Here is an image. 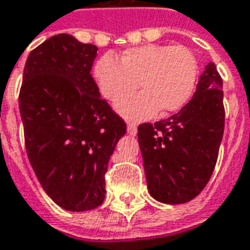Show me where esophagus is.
<instances>
[{
  "mask_svg": "<svg viewBox=\"0 0 250 250\" xmlns=\"http://www.w3.org/2000/svg\"><path fill=\"white\" fill-rule=\"evenodd\" d=\"M127 132H128L130 135H135L136 132H138V127H136V125L128 123V125H127Z\"/></svg>",
  "mask_w": 250,
  "mask_h": 250,
  "instance_id": "esophagus-1",
  "label": "esophagus"
}]
</instances>
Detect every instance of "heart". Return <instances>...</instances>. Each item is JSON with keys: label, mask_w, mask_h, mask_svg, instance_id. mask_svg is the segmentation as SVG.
I'll list each match as a JSON object with an SVG mask.
<instances>
[{"label": "heart", "mask_w": 250, "mask_h": 250, "mask_svg": "<svg viewBox=\"0 0 250 250\" xmlns=\"http://www.w3.org/2000/svg\"><path fill=\"white\" fill-rule=\"evenodd\" d=\"M198 64L185 45L146 44L122 52L116 62L103 56L95 65L93 76L104 99L116 103L134 92L141 93L120 102L116 109L131 122L152 118L158 109L171 114L184 107L191 96Z\"/></svg>", "instance_id": "b5f03b06"}]
</instances>
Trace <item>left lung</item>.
<instances>
[{
	"instance_id": "left-lung-1",
	"label": "left lung",
	"mask_w": 250,
	"mask_h": 250,
	"mask_svg": "<svg viewBox=\"0 0 250 250\" xmlns=\"http://www.w3.org/2000/svg\"><path fill=\"white\" fill-rule=\"evenodd\" d=\"M224 125L222 79L210 62L184 108L138 127L147 188L154 198L186 204L204 190L215 167Z\"/></svg>"
}]
</instances>
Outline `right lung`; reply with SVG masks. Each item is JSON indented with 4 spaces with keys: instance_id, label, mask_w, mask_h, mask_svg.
Masks as SVG:
<instances>
[{
    "instance_id": "right-lung-1",
    "label": "right lung",
    "mask_w": 250,
    "mask_h": 250,
    "mask_svg": "<svg viewBox=\"0 0 250 250\" xmlns=\"http://www.w3.org/2000/svg\"><path fill=\"white\" fill-rule=\"evenodd\" d=\"M98 46L62 33L30 52L19 104L28 158L45 193L69 211L103 204L109 158L125 120L91 75Z\"/></svg>"
}]
</instances>
